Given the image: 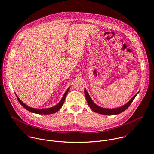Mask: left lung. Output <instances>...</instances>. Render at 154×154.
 I'll return each instance as SVG.
<instances>
[{"instance_id": "1", "label": "left lung", "mask_w": 154, "mask_h": 154, "mask_svg": "<svg viewBox=\"0 0 154 154\" xmlns=\"http://www.w3.org/2000/svg\"><path fill=\"white\" fill-rule=\"evenodd\" d=\"M85 95L86 99V101L88 104L90 108L92 109L93 112L97 113H99L101 115H118L125 111V109L130 106V105L133 102L135 97L137 96V94L139 93V91L131 98L127 103L124 104V105L115 108H103L101 106H98L97 104H96L93 100L91 99V97L90 96L88 93L87 92L86 88H85Z\"/></svg>"}]
</instances>
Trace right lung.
Listing matches in <instances>:
<instances>
[{
  "mask_svg": "<svg viewBox=\"0 0 154 154\" xmlns=\"http://www.w3.org/2000/svg\"><path fill=\"white\" fill-rule=\"evenodd\" d=\"M70 89V87H69L68 90L66 91V92L64 93L63 97L61 98V100L55 106H52V107H50V108H32L30 106H29L28 105H27L26 103H24V102H22L20 99L18 97V96H17L16 94V97L19 101V102L20 103V105L23 106L24 108H25L27 110H28L29 112H32V113H36V114H39V115H50V114H53V113H55L56 112H57L59 109L62 107L63 103H64V100H65V98L66 97V95L69 91Z\"/></svg>",
  "mask_w": 154,
  "mask_h": 154,
  "instance_id": "right-lung-1",
  "label": "right lung"
}]
</instances>
